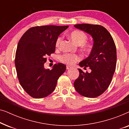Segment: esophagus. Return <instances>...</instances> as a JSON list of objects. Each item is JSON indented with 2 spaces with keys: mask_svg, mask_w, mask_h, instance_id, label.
Instances as JSON below:
<instances>
[{
  "mask_svg": "<svg viewBox=\"0 0 129 129\" xmlns=\"http://www.w3.org/2000/svg\"><path fill=\"white\" fill-rule=\"evenodd\" d=\"M70 69H72V67L69 66H66V69H67V70Z\"/></svg>",
  "mask_w": 129,
  "mask_h": 129,
  "instance_id": "obj_1",
  "label": "esophagus"
}]
</instances>
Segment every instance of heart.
Here are the masks:
<instances>
[{"instance_id":"b5f03b06","label":"heart","mask_w":129,"mask_h":129,"mask_svg":"<svg viewBox=\"0 0 129 129\" xmlns=\"http://www.w3.org/2000/svg\"><path fill=\"white\" fill-rule=\"evenodd\" d=\"M70 38L71 39L75 44L77 45H81L85 51H89L91 50V46L89 43H86L87 40V36L85 33L81 30H74L72 31L69 35ZM61 37H59L56 42V46L59 47L61 42ZM80 59V56L75 54L66 53L61 55L60 57V60L64 64L68 65H72Z\"/></svg>"}]
</instances>
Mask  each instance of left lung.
Returning <instances> with one entry per match:
<instances>
[{"label": "left lung", "instance_id": "obj_1", "mask_svg": "<svg viewBox=\"0 0 129 129\" xmlns=\"http://www.w3.org/2000/svg\"><path fill=\"white\" fill-rule=\"evenodd\" d=\"M75 27L90 35L94 44L89 56L79 66L90 69L84 73L78 69L79 76L74 82L77 92L86 98H96L105 92L112 82L116 70L117 54L115 43L110 33L99 24H79Z\"/></svg>", "mask_w": 129, "mask_h": 129}]
</instances>
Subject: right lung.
Returning a JSON list of instances; mask_svg holds the SVG:
<instances>
[{"mask_svg": "<svg viewBox=\"0 0 129 129\" xmlns=\"http://www.w3.org/2000/svg\"><path fill=\"white\" fill-rule=\"evenodd\" d=\"M69 26H35L28 29L19 40L15 63L19 83L33 98H45L55 89L59 77L66 69L59 63L46 69V57L55 52L58 36Z\"/></svg>", "mask_w": 129, "mask_h": 129, "instance_id": "1", "label": "right lung"}]
</instances>
